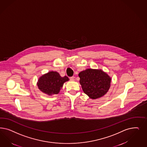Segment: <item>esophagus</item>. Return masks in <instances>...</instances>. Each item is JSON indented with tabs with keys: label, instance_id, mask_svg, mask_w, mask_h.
<instances>
[{
	"label": "esophagus",
	"instance_id": "esophagus-1",
	"mask_svg": "<svg viewBox=\"0 0 147 147\" xmlns=\"http://www.w3.org/2000/svg\"><path fill=\"white\" fill-rule=\"evenodd\" d=\"M70 80L71 81H74V80H75V77H74V76L71 77H70Z\"/></svg>",
	"mask_w": 147,
	"mask_h": 147
}]
</instances>
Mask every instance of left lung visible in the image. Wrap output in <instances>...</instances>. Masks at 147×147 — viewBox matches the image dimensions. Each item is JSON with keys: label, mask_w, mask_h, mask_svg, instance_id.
Wrapping results in <instances>:
<instances>
[{"label": "left lung", "mask_w": 147, "mask_h": 147, "mask_svg": "<svg viewBox=\"0 0 147 147\" xmlns=\"http://www.w3.org/2000/svg\"><path fill=\"white\" fill-rule=\"evenodd\" d=\"M78 76L84 92L92 99L103 96L110 87L111 78L102 70L88 69L81 71Z\"/></svg>", "instance_id": "obj_1"}]
</instances>
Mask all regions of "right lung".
Here are the masks:
<instances>
[{
    "label": "right lung",
    "mask_w": 147,
    "mask_h": 147,
    "mask_svg": "<svg viewBox=\"0 0 147 147\" xmlns=\"http://www.w3.org/2000/svg\"><path fill=\"white\" fill-rule=\"evenodd\" d=\"M69 80L67 76L62 77L56 71H50L41 76L37 82L39 89L48 95L58 94L63 84Z\"/></svg>",
    "instance_id": "add662e5"
}]
</instances>
